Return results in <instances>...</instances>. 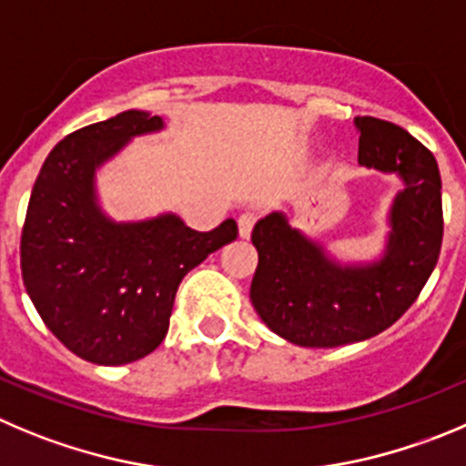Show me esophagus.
I'll return each instance as SVG.
<instances>
[{"label":"esophagus","mask_w":466,"mask_h":466,"mask_svg":"<svg viewBox=\"0 0 466 466\" xmlns=\"http://www.w3.org/2000/svg\"><path fill=\"white\" fill-rule=\"evenodd\" d=\"M255 223H258V213H253V211L241 213V216H238V237H241V238L250 237Z\"/></svg>","instance_id":"obj_1"}]
</instances>
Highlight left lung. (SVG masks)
I'll use <instances>...</instances> for the list:
<instances>
[{
  "mask_svg": "<svg viewBox=\"0 0 466 466\" xmlns=\"http://www.w3.org/2000/svg\"><path fill=\"white\" fill-rule=\"evenodd\" d=\"M359 163L398 174L384 253L347 264L273 211L258 220L250 301L264 324L299 347H340L386 331L410 310L441 250V177L434 156L390 121L356 116Z\"/></svg>",
  "mask_w": 466,
  "mask_h": 466,
  "instance_id": "left-lung-1",
  "label": "left lung"
}]
</instances>
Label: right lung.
<instances>
[{"label":"right lung","instance_id":"add662e5","mask_svg":"<svg viewBox=\"0 0 466 466\" xmlns=\"http://www.w3.org/2000/svg\"><path fill=\"white\" fill-rule=\"evenodd\" d=\"M165 124L126 110L66 135L43 163L20 241L27 294L68 350L96 365H124L167 336L174 297L190 268L238 234L228 218L211 232L177 213L116 223L98 204L96 169L133 137Z\"/></svg>","mask_w":466,"mask_h":466}]
</instances>
